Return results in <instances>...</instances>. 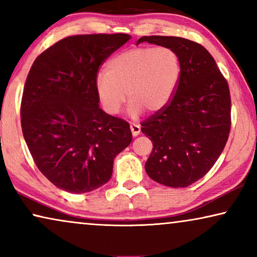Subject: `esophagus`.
<instances>
[{
	"instance_id": "obj_1",
	"label": "esophagus",
	"mask_w": 257,
	"mask_h": 257,
	"mask_svg": "<svg viewBox=\"0 0 257 257\" xmlns=\"http://www.w3.org/2000/svg\"><path fill=\"white\" fill-rule=\"evenodd\" d=\"M130 128H131V132H132L133 137H137L140 133V126L138 124H135V122H132V124L130 125Z\"/></svg>"
}]
</instances>
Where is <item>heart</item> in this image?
<instances>
[{
  "label": "heart",
  "mask_w": 257,
  "mask_h": 257,
  "mask_svg": "<svg viewBox=\"0 0 257 257\" xmlns=\"http://www.w3.org/2000/svg\"><path fill=\"white\" fill-rule=\"evenodd\" d=\"M94 79L98 100L108 114H117L130 99L128 113L137 118L144 108L158 112L173 98L181 76L178 52L168 47H137L106 63Z\"/></svg>",
  "instance_id": "obj_1"
}]
</instances>
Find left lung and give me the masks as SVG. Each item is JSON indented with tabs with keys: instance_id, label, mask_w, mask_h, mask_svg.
<instances>
[{
	"instance_id": "left-lung-1",
	"label": "left lung",
	"mask_w": 257,
	"mask_h": 257,
	"mask_svg": "<svg viewBox=\"0 0 257 257\" xmlns=\"http://www.w3.org/2000/svg\"><path fill=\"white\" fill-rule=\"evenodd\" d=\"M178 52L181 76L170 103L142 122L153 144L146 173L161 185L187 187L201 179L220 157L230 131V94L212 55L186 38L144 36Z\"/></svg>"
}]
</instances>
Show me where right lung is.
<instances>
[{
  "mask_svg": "<svg viewBox=\"0 0 257 257\" xmlns=\"http://www.w3.org/2000/svg\"><path fill=\"white\" fill-rule=\"evenodd\" d=\"M127 34L63 38L35 59L21 104V125L35 164L56 187L91 192L110 180L113 160L132 140L127 121L99 107L94 79Z\"/></svg>",
  "mask_w": 257,
  "mask_h": 257,
  "instance_id": "right-lung-1",
  "label": "right lung"
}]
</instances>
